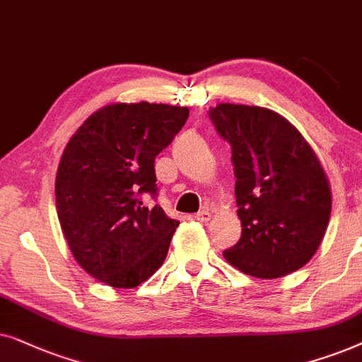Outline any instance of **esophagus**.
Instances as JSON below:
<instances>
[{
	"label": "esophagus",
	"mask_w": 362,
	"mask_h": 362,
	"mask_svg": "<svg viewBox=\"0 0 362 362\" xmlns=\"http://www.w3.org/2000/svg\"><path fill=\"white\" fill-rule=\"evenodd\" d=\"M194 218L199 220V221H205V223H206V221H210L211 214L209 210H204V211H199V214L194 215Z\"/></svg>",
	"instance_id": "obj_1"
}]
</instances>
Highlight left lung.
<instances>
[{
  "label": "left lung",
  "mask_w": 362,
  "mask_h": 362,
  "mask_svg": "<svg viewBox=\"0 0 362 362\" xmlns=\"http://www.w3.org/2000/svg\"><path fill=\"white\" fill-rule=\"evenodd\" d=\"M216 131L231 146L240 242L223 257L262 279L305 267L329 223L331 185L316 152L281 114L259 105L216 104Z\"/></svg>",
  "instance_id": "8db88e82"
}]
</instances>
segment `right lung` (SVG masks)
<instances>
[{
    "label": "right lung",
    "instance_id": "1",
    "mask_svg": "<svg viewBox=\"0 0 362 362\" xmlns=\"http://www.w3.org/2000/svg\"><path fill=\"white\" fill-rule=\"evenodd\" d=\"M189 109L114 103L72 134L56 173V210L72 257L112 288H136L165 262L180 221L144 199L157 194L156 157Z\"/></svg>",
    "mask_w": 362,
    "mask_h": 362
}]
</instances>
